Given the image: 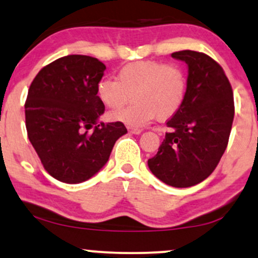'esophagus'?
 <instances>
[{
  "label": "esophagus",
  "mask_w": 258,
  "mask_h": 258,
  "mask_svg": "<svg viewBox=\"0 0 258 258\" xmlns=\"http://www.w3.org/2000/svg\"><path fill=\"white\" fill-rule=\"evenodd\" d=\"M142 129H139V128H129V133H132V134H141Z\"/></svg>",
  "instance_id": "esophagus-1"
}]
</instances>
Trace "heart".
I'll list each match as a JSON object with an SVG mask.
<instances>
[{
    "instance_id": "1",
    "label": "heart",
    "mask_w": 258,
    "mask_h": 258,
    "mask_svg": "<svg viewBox=\"0 0 258 258\" xmlns=\"http://www.w3.org/2000/svg\"><path fill=\"white\" fill-rule=\"evenodd\" d=\"M187 76L174 62L144 60L124 65L117 78L104 77L96 84V95L107 108L122 107L132 95L134 104L112 112L110 118L129 126L146 125L154 118L165 120L182 106Z\"/></svg>"
}]
</instances>
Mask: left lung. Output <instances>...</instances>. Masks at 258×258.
Segmentation results:
<instances>
[{"label":"left lung","instance_id":"8db88e82","mask_svg":"<svg viewBox=\"0 0 258 258\" xmlns=\"http://www.w3.org/2000/svg\"><path fill=\"white\" fill-rule=\"evenodd\" d=\"M188 65L182 106L166 123L170 132L148 159V168L169 186L184 188L210 176L225 153L234 118L232 86L217 61L205 53L171 54Z\"/></svg>","mask_w":258,"mask_h":258}]
</instances>
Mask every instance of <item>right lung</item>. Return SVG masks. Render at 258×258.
<instances>
[{"instance_id": "1", "label": "right lung", "mask_w": 258, "mask_h": 258, "mask_svg": "<svg viewBox=\"0 0 258 258\" xmlns=\"http://www.w3.org/2000/svg\"><path fill=\"white\" fill-rule=\"evenodd\" d=\"M105 70L96 57L62 56L41 69L29 88L27 136L45 171L61 182L80 183L95 175L126 133L122 122L98 123L105 105L96 84Z\"/></svg>"}]
</instances>
